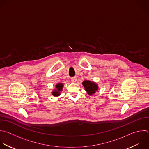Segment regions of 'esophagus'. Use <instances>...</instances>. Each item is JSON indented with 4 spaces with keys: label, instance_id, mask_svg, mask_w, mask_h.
<instances>
[{
    "label": "esophagus",
    "instance_id": "esophagus-1",
    "mask_svg": "<svg viewBox=\"0 0 149 149\" xmlns=\"http://www.w3.org/2000/svg\"><path fill=\"white\" fill-rule=\"evenodd\" d=\"M76 77H72V79H71V81H73V82H75L76 81Z\"/></svg>",
    "mask_w": 149,
    "mask_h": 149
}]
</instances>
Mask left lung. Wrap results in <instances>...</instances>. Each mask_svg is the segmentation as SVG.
Listing matches in <instances>:
<instances>
[{
	"mask_svg": "<svg viewBox=\"0 0 149 149\" xmlns=\"http://www.w3.org/2000/svg\"><path fill=\"white\" fill-rule=\"evenodd\" d=\"M88 95H93L98 90V87L97 84L94 82H92L90 80H84L82 83Z\"/></svg>",
	"mask_w": 149,
	"mask_h": 149,
	"instance_id": "obj_1",
	"label": "left lung"
}]
</instances>
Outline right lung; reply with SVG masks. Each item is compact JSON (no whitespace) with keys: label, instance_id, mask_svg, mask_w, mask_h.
Returning a JSON list of instances; mask_svg holds the SVG:
<instances>
[{"label":"right lung","instance_id":"add662e5","mask_svg":"<svg viewBox=\"0 0 149 149\" xmlns=\"http://www.w3.org/2000/svg\"><path fill=\"white\" fill-rule=\"evenodd\" d=\"M63 84L62 83H58L56 84V88L55 90H53L52 91V95L55 97H58L59 96L61 93L60 92L62 90V88H63Z\"/></svg>","mask_w":149,"mask_h":149}]
</instances>
